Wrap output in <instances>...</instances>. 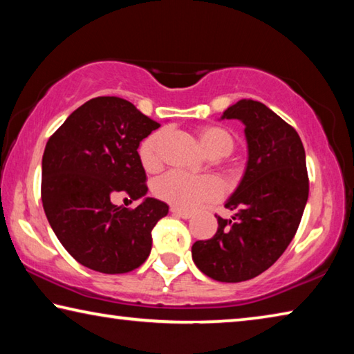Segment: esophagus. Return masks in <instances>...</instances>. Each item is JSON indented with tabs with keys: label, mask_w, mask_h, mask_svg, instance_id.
<instances>
[{
	"label": "esophagus",
	"mask_w": 354,
	"mask_h": 354,
	"mask_svg": "<svg viewBox=\"0 0 354 354\" xmlns=\"http://www.w3.org/2000/svg\"><path fill=\"white\" fill-rule=\"evenodd\" d=\"M170 212L175 215V217H179V218H184V220H187V218H190L192 217V214L190 212H187V211H181V209H178V207H171L170 209Z\"/></svg>",
	"instance_id": "esophagus-1"
}]
</instances>
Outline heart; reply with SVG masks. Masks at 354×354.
Here are the masks:
<instances>
[{
    "mask_svg": "<svg viewBox=\"0 0 354 354\" xmlns=\"http://www.w3.org/2000/svg\"><path fill=\"white\" fill-rule=\"evenodd\" d=\"M164 131L158 129L147 136L139 147L140 162L147 170H156L160 164L159 147ZM200 142L214 158L227 156L234 149V137L221 127H205L200 129ZM154 195L173 207L190 211L201 203L214 201L221 195V185L212 176L189 175L183 171H169L154 183Z\"/></svg>",
    "mask_w": 354,
    "mask_h": 354,
    "instance_id": "heart-1",
    "label": "heart"
}]
</instances>
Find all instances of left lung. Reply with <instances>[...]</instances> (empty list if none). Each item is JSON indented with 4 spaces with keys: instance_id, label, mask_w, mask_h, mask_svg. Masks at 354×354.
<instances>
[{
    "instance_id": "1",
    "label": "left lung",
    "mask_w": 354,
    "mask_h": 354,
    "mask_svg": "<svg viewBox=\"0 0 354 354\" xmlns=\"http://www.w3.org/2000/svg\"><path fill=\"white\" fill-rule=\"evenodd\" d=\"M223 118L245 124L248 162L209 241L192 247L195 266L220 283H241L272 267L289 247L309 195L306 154L295 129L266 104L241 100Z\"/></svg>"
}]
</instances>
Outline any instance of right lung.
Instances as JSON below:
<instances>
[{"label": "right lung", "instance_id": "1", "mask_svg": "<svg viewBox=\"0 0 354 354\" xmlns=\"http://www.w3.org/2000/svg\"><path fill=\"white\" fill-rule=\"evenodd\" d=\"M159 127L127 100L98 97L71 112L46 142L41 203L59 242L84 267L128 273L149 256L151 231L169 206L149 196L136 209L112 200L147 195L137 148Z\"/></svg>", "mask_w": 354, "mask_h": 354}]
</instances>
